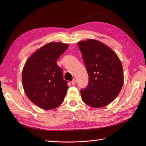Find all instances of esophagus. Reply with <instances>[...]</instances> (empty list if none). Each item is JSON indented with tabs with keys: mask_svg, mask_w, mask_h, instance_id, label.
Instances as JSON below:
<instances>
[{
	"mask_svg": "<svg viewBox=\"0 0 146 146\" xmlns=\"http://www.w3.org/2000/svg\"><path fill=\"white\" fill-rule=\"evenodd\" d=\"M71 84L73 85L76 84V80L75 78H73L72 81H71Z\"/></svg>",
	"mask_w": 146,
	"mask_h": 146,
	"instance_id": "1",
	"label": "esophagus"
}]
</instances>
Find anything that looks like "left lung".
<instances>
[{"instance_id": "1", "label": "left lung", "mask_w": 146, "mask_h": 146, "mask_svg": "<svg viewBox=\"0 0 146 146\" xmlns=\"http://www.w3.org/2000/svg\"><path fill=\"white\" fill-rule=\"evenodd\" d=\"M78 46L89 76L87 86L80 90L82 100L92 107H104L110 104L122 89V63L110 48L97 40L80 41Z\"/></svg>"}]
</instances>
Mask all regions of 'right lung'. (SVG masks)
I'll return each instance as SVG.
<instances>
[{
	"instance_id": "right-lung-1",
	"label": "right lung",
	"mask_w": 146,
	"mask_h": 146,
	"mask_svg": "<svg viewBox=\"0 0 146 146\" xmlns=\"http://www.w3.org/2000/svg\"><path fill=\"white\" fill-rule=\"evenodd\" d=\"M69 45L49 42L29 58L22 75L23 88L33 103L44 110L56 108L63 103L68 82L56 61Z\"/></svg>"
}]
</instances>
